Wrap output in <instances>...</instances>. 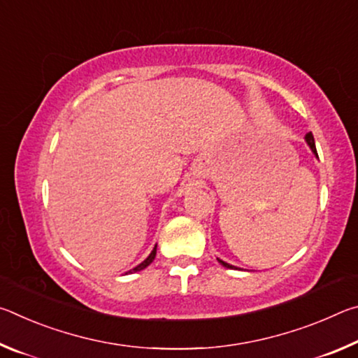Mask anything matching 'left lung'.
I'll use <instances>...</instances> for the list:
<instances>
[{
	"label": "left lung",
	"instance_id": "1",
	"mask_svg": "<svg viewBox=\"0 0 358 358\" xmlns=\"http://www.w3.org/2000/svg\"><path fill=\"white\" fill-rule=\"evenodd\" d=\"M305 141H306L308 145H310V148H311V151L314 153V156L319 157V156H317V150H316V143H314V137H313L311 132H308V134L305 136ZM217 262H220L222 266H226V268H237V266H234V265H230V264H227V262H224V260H221V259H217ZM237 270H238V268H237Z\"/></svg>",
	"mask_w": 358,
	"mask_h": 358
}]
</instances>
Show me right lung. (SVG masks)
<instances>
[{"mask_svg": "<svg viewBox=\"0 0 358 358\" xmlns=\"http://www.w3.org/2000/svg\"><path fill=\"white\" fill-rule=\"evenodd\" d=\"M155 257H156V246L153 248V251L150 252V256H148L147 259H145L142 264H138V265L136 266V268H132V270L129 271V273H132V271H134V273H136V271H141V270H143V268H147V266H148L151 262H153Z\"/></svg>", "mask_w": 358, "mask_h": 358, "instance_id": "obj_1", "label": "right lung"}]
</instances>
